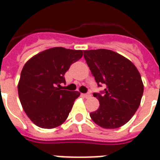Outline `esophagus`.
I'll list each match as a JSON object with an SVG mask.
<instances>
[{"mask_svg": "<svg viewBox=\"0 0 160 160\" xmlns=\"http://www.w3.org/2000/svg\"><path fill=\"white\" fill-rule=\"evenodd\" d=\"M83 96L85 97V98H89L91 96V94L90 93H86V94H83Z\"/></svg>", "mask_w": 160, "mask_h": 160, "instance_id": "esophagus-1", "label": "esophagus"}]
</instances>
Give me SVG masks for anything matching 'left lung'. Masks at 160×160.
Instances as JSON below:
<instances>
[{"mask_svg":"<svg viewBox=\"0 0 160 160\" xmlns=\"http://www.w3.org/2000/svg\"><path fill=\"white\" fill-rule=\"evenodd\" d=\"M84 58L98 86L103 92L94 93L100 106L89 115L103 128H118L125 125L140 106L144 85L139 71L121 54L107 49L84 51Z\"/></svg>","mask_w":160,"mask_h":160,"instance_id":"1","label":"left lung"}]
</instances>
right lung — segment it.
<instances>
[{
    "mask_svg": "<svg viewBox=\"0 0 160 160\" xmlns=\"http://www.w3.org/2000/svg\"><path fill=\"white\" fill-rule=\"evenodd\" d=\"M81 50L53 47L36 54L25 64L18 83L20 103L29 119L42 128L63 124L80 96L62 89L64 74L82 57Z\"/></svg>",
    "mask_w": 160,
    "mask_h": 160,
    "instance_id": "right-lung-1",
    "label": "right lung"
}]
</instances>
